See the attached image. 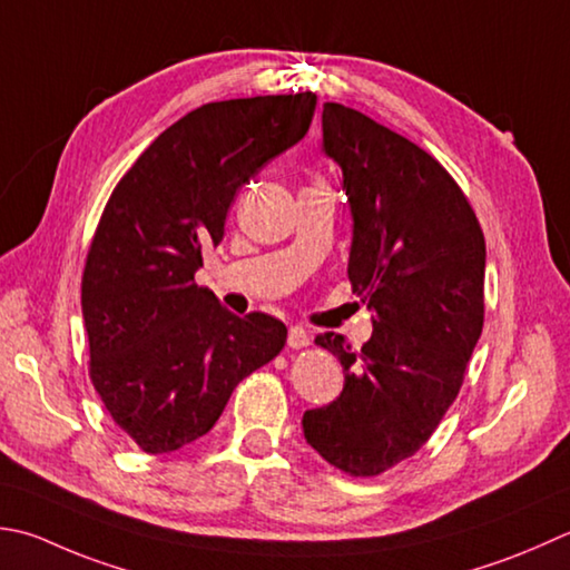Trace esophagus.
Segmentation results:
<instances>
[{
    "label": "esophagus",
    "mask_w": 570,
    "mask_h": 570,
    "mask_svg": "<svg viewBox=\"0 0 570 570\" xmlns=\"http://www.w3.org/2000/svg\"><path fill=\"white\" fill-rule=\"evenodd\" d=\"M286 343H288V348L301 351V348H306V345L311 343V338H308V333H306L304 328L294 326L292 331H288V338H286Z\"/></svg>",
    "instance_id": "34e87169"
}]
</instances>
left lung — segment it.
I'll return each mask as SVG.
<instances>
[{
  "mask_svg": "<svg viewBox=\"0 0 570 570\" xmlns=\"http://www.w3.org/2000/svg\"><path fill=\"white\" fill-rule=\"evenodd\" d=\"M323 150L343 170L348 282L373 311V336L361 351L316 336L345 385L304 412V434L343 474L377 476L415 454L460 395L484 326V234L454 177L361 110L323 104Z\"/></svg>",
  "mask_w": 570,
  "mask_h": 570,
  "instance_id": "left-lung-1",
  "label": "left lung"
}]
</instances>
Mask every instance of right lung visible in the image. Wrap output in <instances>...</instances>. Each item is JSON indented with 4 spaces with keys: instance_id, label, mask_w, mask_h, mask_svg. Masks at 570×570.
Returning a JSON list of instances; mask_svg holds the SVG:
<instances>
[{
    "instance_id": "right-lung-1",
    "label": "right lung",
    "mask_w": 570,
    "mask_h": 570,
    "mask_svg": "<svg viewBox=\"0 0 570 570\" xmlns=\"http://www.w3.org/2000/svg\"><path fill=\"white\" fill-rule=\"evenodd\" d=\"M314 110L311 91L199 106L110 193L81 278L88 375L142 452L203 438L234 387L282 353V321L229 314L195 272L225 237L237 189L306 136Z\"/></svg>"
}]
</instances>
